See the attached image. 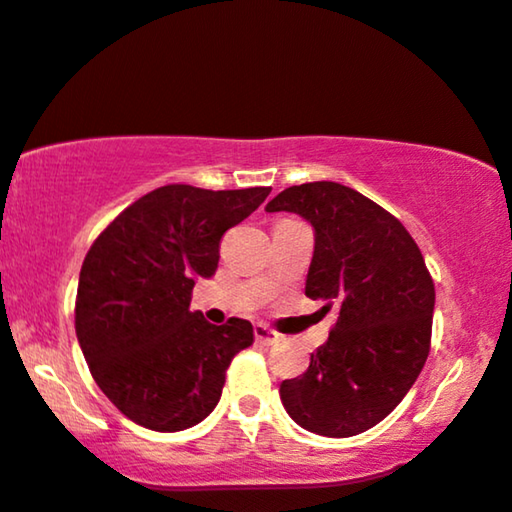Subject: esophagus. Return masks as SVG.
Wrapping results in <instances>:
<instances>
[{
  "instance_id": "obj_1",
  "label": "esophagus",
  "mask_w": 512,
  "mask_h": 512,
  "mask_svg": "<svg viewBox=\"0 0 512 512\" xmlns=\"http://www.w3.org/2000/svg\"><path fill=\"white\" fill-rule=\"evenodd\" d=\"M255 339H257V342H260V344H264V346H271V344L278 342V335H276L274 330H271V327L257 323V325H255Z\"/></svg>"
}]
</instances>
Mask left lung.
Returning <instances> with one entry per match:
<instances>
[{"mask_svg":"<svg viewBox=\"0 0 512 512\" xmlns=\"http://www.w3.org/2000/svg\"><path fill=\"white\" fill-rule=\"evenodd\" d=\"M316 229L306 297L337 306L330 337L281 400L306 431L349 438L377 426L405 398L431 351L435 285L398 217L339 182L288 187L267 203Z\"/></svg>","mask_w":512,"mask_h":512,"instance_id":"8db88e82","label":"left lung"}]
</instances>
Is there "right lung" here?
Wrapping results in <instances>:
<instances>
[{
    "instance_id": "obj_1",
    "label": "right lung",
    "mask_w": 512,
    "mask_h": 512,
    "mask_svg": "<svg viewBox=\"0 0 512 512\" xmlns=\"http://www.w3.org/2000/svg\"><path fill=\"white\" fill-rule=\"evenodd\" d=\"M269 192L159 187L121 210L86 252L74 330L95 384L135 424L175 433L215 410L252 325H210L189 311L194 278L215 274L224 231Z\"/></svg>"
}]
</instances>
